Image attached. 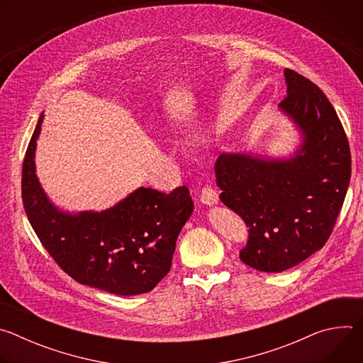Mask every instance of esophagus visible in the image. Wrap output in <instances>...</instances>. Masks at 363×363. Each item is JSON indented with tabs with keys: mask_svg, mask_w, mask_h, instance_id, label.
Here are the masks:
<instances>
[{
	"mask_svg": "<svg viewBox=\"0 0 363 363\" xmlns=\"http://www.w3.org/2000/svg\"><path fill=\"white\" fill-rule=\"evenodd\" d=\"M199 199L202 203L206 205H216L218 203V194L216 189H213L211 186H203L199 195Z\"/></svg>",
	"mask_w": 363,
	"mask_h": 363,
	"instance_id": "obj_1",
	"label": "esophagus"
}]
</instances>
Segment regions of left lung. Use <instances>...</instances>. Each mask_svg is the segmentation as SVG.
<instances>
[{"label":"left lung","mask_w":363,"mask_h":363,"mask_svg":"<svg viewBox=\"0 0 363 363\" xmlns=\"http://www.w3.org/2000/svg\"><path fill=\"white\" fill-rule=\"evenodd\" d=\"M284 76L287 96L279 106L304 139L296 157L223 153L216 162L220 199L248 227L241 262L266 273L284 272L326 244L352 172L347 136L329 99L297 72Z\"/></svg>","instance_id":"1"}]
</instances>
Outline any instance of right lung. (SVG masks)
<instances>
[{
	"label": "right lung",
	"instance_id": "1",
	"mask_svg": "<svg viewBox=\"0 0 363 363\" xmlns=\"http://www.w3.org/2000/svg\"><path fill=\"white\" fill-rule=\"evenodd\" d=\"M43 118L30 139L21 177L24 210L43 247L80 284L119 296L150 291L171 270L177 238L194 210L189 189L165 194L142 186L106 211L62 213L35 175Z\"/></svg>",
	"mask_w": 363,
	"mask_h": 363
}]
</instances>
